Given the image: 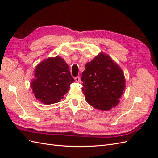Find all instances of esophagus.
Instances as JSON below:
<instances>
[{"instance_id": "1", "label": "esophagus", "mask_w": 158, "mask_h": 158, "mask_svg": "<svg viewBox=\"0 0 158 158\" xmlns=\"http://www.w3.org/2000/svg\"><path fill=\"white\" fill-rule=\"evenodd\" d=\"M74 80H75V81L77 83H79L80 82V76H76V77H75V78H74Z\"/></svg>"}]
</instances>
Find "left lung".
Returning a JSON list of instances; mask_svg holds the SVG:
<instances>
[{"instance_id":"obj_1","label":"left lung","mask_w":158,"mask_h":158,"mask_svg":"<svg viewBox=\"0 0 158 158\" xmlns=\"http://www.w3.org/2000/svg\"><path fill=\"white\" fill-rule=\"evenodd\" d=\"M82 81L85 101L102 111H109L116 107L125 91L123 70L103 52L85 64Z\"/></svg>"}]
</instances>
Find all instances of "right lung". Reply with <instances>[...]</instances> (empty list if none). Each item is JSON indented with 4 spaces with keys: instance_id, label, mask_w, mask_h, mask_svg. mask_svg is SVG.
Listing matches in <instances>:
<instances>
[{
    "instance_id": "add662e5",
    "label": "right lung",
    "mask_w": 158,
    "mask_h": 158,
    "mask_svg": "<svg viewBox=\"0 0 158 158\" xmlns=\"http://www.w3.org/2000/svg\"><path fill=\"white\" fill-rule=\"evenodd\" d=\"M33 72L30 87L36 99L45 105L59 102L74 82L69 65L59 56L41 61Z\"/></svg>"
}]
</instances>
